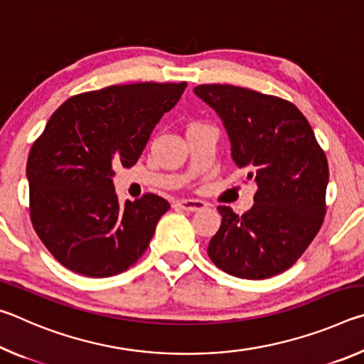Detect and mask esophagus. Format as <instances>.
I'll use <instances>...</instances> for the list:
<instances>
[{
  "label": "esophagus",
  "mask_w": 364,
  "mask_h": 364,
  "mask_svg": "<svg viewBox=\"0 0 364 364\" xmlns=\"http://www.w3.org/2000/svg\"><path fill=\"white\" fill-rule=\"evenodd\" d=\"M176 205L188 212H197V210H202V208L207 207L205 202L199 200V199H181L176 202Z\"/></svg>",
  "instance_id": "obj_1"
}]
</instances>
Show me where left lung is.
<instances>
[{
  "mask_svg": "<svg viewBox=\"0 0 364 364\" xmlns=\"http://www.w3.org/2000/svg\"><path fill=\"white\" fill-rule=\"evenodd\" d=\"M194 93L223 120L234 165L257 184L244 215L220 205L221 226L207 254L225 273L267 279L291 268L326 215L329 167L305 115L282 97L232 85H199Z\"/></svg>",
  "mask_w": 364,
  "mask_h": 364,
  "instance_id": "obj_1",
  "label": "left lung"
}]
</instances>
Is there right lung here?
Listing matches in <instances>:
<instances>
[{
    "mask_svg": "<svg viewBox=\"0 0 364 364\" xmlns=\"http://www.w3.org/2000/svg\"><path fill=\"white\" fill-rule=\"evenodd\" d=\"M186 86L112 85L69 97L48 120L28 154L30 220L67 269L109 278L146 252L170 204L147 193L120 205L112 167L138 162L154 127Z\"/></svg>",
    "mask_w": 364,
    "mask_h": 364,
    "instance_id": "right-lung-1",
    "label": "right lung"
}]
</instances>
